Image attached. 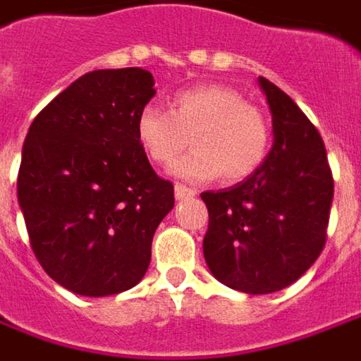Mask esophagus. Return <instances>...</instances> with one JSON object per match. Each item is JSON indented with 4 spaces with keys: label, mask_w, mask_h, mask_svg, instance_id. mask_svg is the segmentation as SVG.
<instances>
[{
    "label": "esophagus",
    "mask_w": 361,
    "mask_h": 361,
    "mask_svg": "<svg viewBox=\"0 0 361 361\" xmlns=\"http://www.w3.org/2000/svg\"><path fill=\"white\" fill-rule=\"evenodd\" d=\"M196 192L192 190V188H188V186L180 185V183H176L175 185V196L176 200H186V198H192Z\"/></svg>",
    "instance_id": "obj_1"
}]
</instances>
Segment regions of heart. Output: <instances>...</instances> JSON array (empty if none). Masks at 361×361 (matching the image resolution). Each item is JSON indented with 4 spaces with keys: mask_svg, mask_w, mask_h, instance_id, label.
I'll return each instance as SVG.
<instances>
[{
    "mask_svg": "<svg viewBox=\"0 0 361 361\" xmlns=\"http://www.w3.org/2000/svg\"><path fill=\"white\" fill-rule=\"evenodd\" d=\"M135 135L155 165L169 166L183 149H190L175 165V175L192 183L220 175L224 183H240L253 175L269 151L271 129L265 114L222 84H202L176 92L169 111L153 104L141 108Z\"/></svg>",
    "mask_w": 361,
    "mask_h": 361,
    "instance_id": "b5f03b06",
    "label": "heart"
}]
</instances>
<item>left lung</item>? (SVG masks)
I'll use <instances>...</instances> for the list:
<instances>
[{
  "label": "left lung",
  "mask_w": 361,
  "mask_h": 361,
  "mask_svg": "<svg viewBox=\"0 0 361 361\" xmlns=\"http://www.w3.org/2000/svg\"><path fill=\"white\" fill-rule=\"evenodd\" d=\"M259 84L273 114L269 155L240 185L200 195L206 263L220 283L250 295L289 287L318 259L334 196L318 129L273 82Z\"/></svg>",
  "instance_id": "1"
}]
</instances>
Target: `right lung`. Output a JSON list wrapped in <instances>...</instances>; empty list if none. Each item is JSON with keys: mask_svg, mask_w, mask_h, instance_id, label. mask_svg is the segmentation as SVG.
<instances>
[{"mask_svg": "<svg viewBox=\"0 0 361 361\" xmlns=\"http://www.w3.org/2000/svg\"><path fill=\"white\" fill-rule=\"evenodd\" d=\"M143 68L94 71L33 119L17 198L35 257L49 277L84 297L135 287L151 261L157 226L175 206L135 135L155 96Z\"/></svg>", "mask_w": 361, "mask_h": 361, "instance_id": "obj_1", "label": "right lung"}]
</instances>
